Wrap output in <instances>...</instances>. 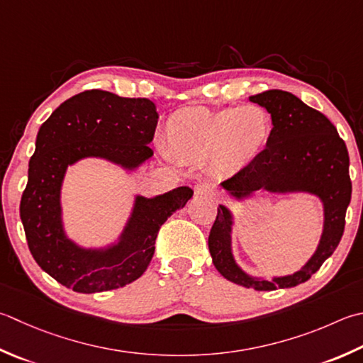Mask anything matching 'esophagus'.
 <instances>
[{"mask_svg": "<svg viewBox=\"0 0 363 363\" xmlns=\"http://www.w3.org/2000/svg\"><path fill=\"white\" fill-rule=\"evenodd\" d=\"M195 195L198 196H211L214 195V187L209 182H200L195 186Z\"/></svg>", "mask_w": 363, "mask_h": 363, "instance_id": "obj_1", "label": "esophagus"}]
</instances>
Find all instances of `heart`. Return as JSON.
Instances as JSON below:
<instances>
[{"mask_svg":"<svg viewBox=\"0 0 363 363\" xmlns=\"http://www.w3.org/2000/svg\"><path fill=\"white\" fill-rule=\"evenodd\" d=\"M272 135V119L259 105L222 110L184 108L165 125L168 152L181 162H208L212 173L230 174L258 157Z\"/></svg>","mask_w":363,"mask_h":363,"instance_id":"heart-1","label":"heart"}]
</instances>
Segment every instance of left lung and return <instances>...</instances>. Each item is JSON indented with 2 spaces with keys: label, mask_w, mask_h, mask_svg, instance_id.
<instances>
[{
  "label": "left lung",
  "mask_w": 363,
  "mask_h": 363,
  "mask_svg": "<svg viewBox=\"0 0 363 363\" xmlns=\"http://www.w3.org/2000/svg\"><path fill=\"white\" fill-rule=\"evenodd\" d=\"M250 101L271 113L272 135L266 149L222 187L236 200L255 191L315 195L323 203L324 226L316 252L291 275L272 280L252 277L238 266L231 248L233 214L220 204L209 234V252L217 271L236 285L257 291L293 288L307 281L335 252L345 231L346 209L351 201L350 154L345 141L321 111L281 89L264 91Z\"/></svg>",
  "instance_id": "obj_1"
}]
</instances>
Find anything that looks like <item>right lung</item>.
<instances>
[{"instance_id": "add662e5", "label": "right lung", "mask_w": 363, "mask_h": 363, "mask_svg": "<svg viewBox=\"0 0 363 363\" xmlns=\"http://www.w3.org/2000/svg\"><path fill=\"white\" fill-rule=\"evenodd\" d=\"M159 113L149 99L119 97L91 89L67 99L40 125L21 195L20 218L35 262L61 285L91 294L123 288L143 275L160 226L194 195L177 187L154 198L135 196L132 214L118 242L84 248L67 238L61 187L67 167L105 159L127 172L152 157Z\"/></svg>"}]
</instances>
